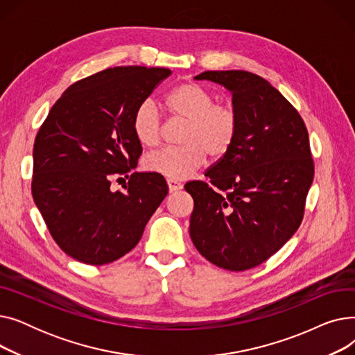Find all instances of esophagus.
<instances>
[{
  "instance_id": "34e87169",
  "label": "esophagus",
  "mask_w": 355,
  "mask_h": 355,
  "mask_svg": "<svg viewBox=\"0 0 355 355\" xmlns=\"http://www.w3.org/2000/svg\"><path fill=\"white\" fill-rule=\"evenodd\" d=\"M166 184H168V190H170L171 193L182 189V184L178 181H174V180H166Z\"/></svg>"
}]
</instances>
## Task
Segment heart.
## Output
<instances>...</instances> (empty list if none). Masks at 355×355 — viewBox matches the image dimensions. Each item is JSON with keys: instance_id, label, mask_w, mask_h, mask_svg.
<instances>
[{"instance_id": "b5f03b06", "label": "heart", "mask_w": 355, "mask_h": 355, "mask_svg": "<svg viewBox=\"0 0 355 355\" xmlns=\"http://www.w3.org/2000/svg\"><path fill=\"white\" fill-rule=\"evenodd\" d=\"M166 109L174 119L184 121L180 146H165L144 158L146 171L168 180H184L213 159L225 158L239 134V114L230 103H216L213 93L196 82L174 87L166 96ZM132 130L139 144L155 146L162 137L164 121L154 99H144L132 116Z\"/></svg>"}]
</instances>
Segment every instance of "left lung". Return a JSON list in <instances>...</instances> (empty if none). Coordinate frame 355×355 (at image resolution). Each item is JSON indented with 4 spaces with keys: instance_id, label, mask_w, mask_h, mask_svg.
I'll list each match as a JSON object with an SVG mask.
<instances>
[{
    "instance_id": "1",
    "label": "left lung",
    "mask_w": 355,
    "mask_h": 355,
    "mask_svg": "<svg viewBox=\"0 0 355 355\" xmlns=\"http://www.w3.org/2000/svg\"><path fill=\"white\" fill-rule=\"evenodd\" d=\"M197 80L229 89L239 114L230 153L190 181V236L213 265L232 272L259 266L301 226L313 180L308 129L268 80L245 70H210Z\"/></svg>"
}]
</instances>
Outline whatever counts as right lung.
Returning a JSON list of instances; mask_svg holds the SVG:
<instances>
[{
	"mask_svg": "<svg viewBox=\"0 0 355 355\" xmlns=\"http://www.w3.org/2000/svg\"><path fill=\"white\" fill-rule=\"evenodd\" d=\"M171 74L165 67L118 66L69 86L51 106L33 148L31 193L59 248L86 265L132 250L168 194L162 175L134 173L142 146L137 106ZM128 178L125 192L112 179Z\"/></svg>",
	"mask_w": 355,
	"mask_h": 355,
	"instance_id": "right-lung-1",
	"label": "right lung"
}]
</instances>
